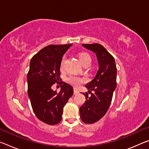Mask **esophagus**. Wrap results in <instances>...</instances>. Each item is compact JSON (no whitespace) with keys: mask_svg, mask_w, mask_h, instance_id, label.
<instances>
[{"mask_svg":"<svg viewBox=\"0 0 149 149\" xmlns=\"http://www.w3.org/2000/svg\"><path fill=\"white\" fill-rule=\"evenodd\" d=\"M74 94L79 93V90H78L77 88H74Z\"/></svg>","mask_w":149,"mask_h":149,"instance_id":"obj_1","label":"esophagus"}]
</instances>
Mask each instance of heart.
<instances>
[{"mask_svg":"<svg viewBox=\"0 0 149 149\" xmlns=\"http://www.w3.org/2000/svg\"><path fill=\"white\" fill-rule=\"evenodd\" d=\"M78 58H79L81 64L83 65H84L85 64H87V63H91V58L90 55L85 52H80L78 54ZM64 60L63 59L61 61V63H60V69L61 70H63V68H64ZM66 81L68 84H71L73 86L79 87L82 84H84L85 81V79L84 78L75 76V75H70V76L67 77Z\"/></svg>","mask_w":149,"mask_h":149,"instance_id":"1","label":"heart"}]
</instances>
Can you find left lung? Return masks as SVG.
<instances>
[{
	"instance_id": "left-lung-1",
	"label": "left lung",
	"mask_w": 149,
	"mask_h": 149,
	"mask_svg": "<svg viewBox=\"0 0 149 149\" xmlns=\"http://www.w3.org/2000/svg\"><path fill=\"white\" fill-rule=\"evenodd\" d=\"M82 45L94 52L99 62V70L95 77L85 85L91 96L87 92L83 93L85 95L86 101L79 108L83 122L93 123L101 119L109 108L116 87L117 68L114 57L102 45L98 43Z\"/></svg>"
}]
</instances>
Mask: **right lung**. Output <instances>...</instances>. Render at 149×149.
I'll return each instance as SVG.
<instances>
[{"label":"right lung","mask_w":149,"mask_h":149,"mask_svg":"<svg viewBox=\"0 0 149 149\" xmlns=\"http://www.w3.org/2000/svg\"><path fill=\"white\" fill-rule=\"evenodd\" d=\"M72 45H49L39 50L30 61L27 93L35 116L47 124L55 125L61 121L63 108L74 93L71 85L59 81L63 55ZM56 82L62 85L58 93L51 88Z\"/></svg>","instance_id":"add662e5"}]
</instances>
